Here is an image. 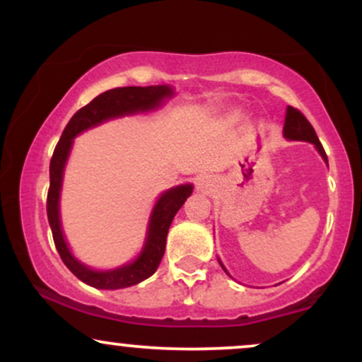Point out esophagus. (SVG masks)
<instances>
[{"instance_id": "esophagus-1", "label": "esophagus", "mask_w": 362, "mask_h": 362, "mask_svg": "<svg viewBox=\"0 0 362 362\" xmlns=\"http://www.w3.org/2000/svg\"><path fill=\"white\" fill-rule=\"evenodd\" d=\"M216 187V180L211 175H201L195 180V189L201 190V192H213Z\"/></svg>"}]
</instances>
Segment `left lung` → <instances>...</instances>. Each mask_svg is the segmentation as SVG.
<instances>
[{"mask_svg": "<svg viewBox=\"0 0 362 362\" xmlns=\"http://www.w3.org/2000/svg\"><path fill=\"white\" fill-rule=\"evenodd\" d=\"M282 132H284V138L288 141H306V143L313 144L315 149L320 153V156L323 158V161H325L327 167H328L325 149H323L322 143H320V139L317 138V132H315V129L311 127V124L306 120V117L301 114L300 110L293 109V107H288V109H286L284 129H282ZM218 262H219V265L223 267V271L230 276V272L226 271V267L223 265V262L219 259H218Z\"/></svg>", "mask_w": 362, "mask_h": 362, "instance_id": "8db88e82", "label": "left lung"}]
</instances>
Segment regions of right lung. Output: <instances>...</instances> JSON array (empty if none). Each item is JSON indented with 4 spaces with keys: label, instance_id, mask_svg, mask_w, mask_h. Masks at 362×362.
I'll return each mask as SVG.
<instances>
[{
    "label": "right lung",
    "instance_id": "1",
    "mask_svg": "<svg viewBox=\"0 0 362 362\" xmlns=\"http://www.w3.org/2000/svg\"><path fill=\"white\" fill-rule=\"evenodd\" d=\"M175 95V90L170 85H155V86H124V88H114L95 97L88 105H85L73 115L68 126L62 131V136L57 143L49 167V177H51V187L47 194V219L51 224L54 243L59 252L66 267L71 271L78 279L97 289H124L129 286L139 284L141 281L148 279L156 272L158 265L165 253L167 245V235L175 218L177 211L184 206L187 197L192 194V184L175 185L165 190L156 199L151 214L148 219L146 238H144L143 248L136 259L127 264L119 265L114 269H93L83 264L74 257V253L66 242L62 233L61 224V190L62 178H64V168L68 158L71 155L74 138L81 132L93 129L107 120L126 117V115L146 114L160 109L165 102Z\"/></svg>",
    "mask_w": 362,
    "mask_h": 362
}]
</instances>
